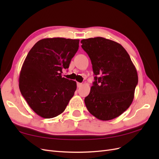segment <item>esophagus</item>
I'll return each instance as SVG.
<instances>
[{
  "instance_id": "obj_1",
  "label": "esophagus",
  "mask_w": 159,
  "mask_h": 159,
  "mask_svg": "<svg viewBox=\"0 0 159 159\" xmlns=\"http://www.w3.org/2000/svg\"><path fill=\"white\" fill-rule=\"evenodd\" d=\"M82 84L81 83H79V82H78L77 83V86H78V88H80V87H81V86H82Z\"/></svg>"
}]
</instances>
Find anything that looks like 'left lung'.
<instances>
[{
    "mask_svg": "<svg viewBox=\"0 0 159 159\" xmlns=\"http://www.w3.org/2000/svg\"><path fill=\"white\" fill-rule=\"evenodd\" d=\"M92 64L95 81L85 98L89 112L102 121L121 115L129 107L138 84L137 70L119 43L102 37L81 41Z\"/></svg>",
    "mask_w": 159,
    "mask_h": 159,
    "instance_id": "left-lung-1",
    "label": "left lung"
}]
</instances>
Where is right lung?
<instances>
[{
	"instance_id": "right-lung-1",
	"label": "right lung",
	"mask_w": 159,
	"mask_h": 159,
	"mask_svg": "<svg viewBox=\"0 0 159 159\" xmlns=\"http://www.w3.org/2000/svg\"><path fill=\"white\" fill-rule=\"evenodd\" d=\"M80 40L44 38L37 42L22 64L19 88L30 108L50 119L64 111L77 88L76 81L62 78L79 48Z\"/></svg>"
}]
</instances>
